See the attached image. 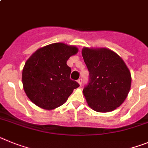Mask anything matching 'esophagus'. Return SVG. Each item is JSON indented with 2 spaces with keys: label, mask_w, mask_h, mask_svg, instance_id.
<instances>
[{
  "label": "esophagus",
  "mask_w": 148,
  "mask_h": 148,
  "mask_svg": "<svg viewBox=\"0 0 148 148\" xmlns=\"http://www.w3.org/2000/svg\"><path fill=\"white\" fill-rule=\"evenodd\" d=\"M77 82H78V83H79V86H81L82 83H83V79H81V78H79V79L77 80Z\"/></svg>",
  "instance_id": "esophagus-1"
}]
</instances>
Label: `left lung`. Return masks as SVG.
Masks as SVG:
<instances>
[{
  "label": "left lung",
  "mask_w": 148,
  "mask_h": 148,
  "mask_svg": "<svg viewBox=\"0 0 148 148\" xmlns=\"http://www.w3.org/2000/svg\"><path fill=\"white\" fill-rule=\"evenodd\" d=\"M82 55L89 71V81L83 90L87 103L98 112L115 110L130 89L131 74L125 62L104 47H83Z\"/></svg>",
  "instance_id": "obj_1"
}]
</instances>
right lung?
I'll return each mask as SVG.
<instances>
[{
    "label": "right lung",
    "mask_w": 148,
    "mask_h": 148,
    "mask_svg": "<svg viewBox=\"0 0 148 148\" xmlns=\"http://www.w3.org/2000/svg\"><path fill=\"white\" fill-rule=\"evenodd\" d=\"M77 52L75 46L59 42L41 47L27 60L23 88L34 104L47 110L56 109L79 86L70 79L71 69L67 65V60Z\"/></svg>",
    "instance_id": "add662e5"
}]
</instances>
